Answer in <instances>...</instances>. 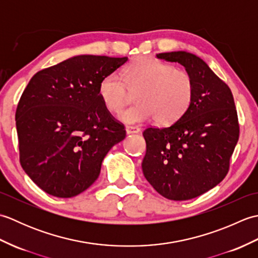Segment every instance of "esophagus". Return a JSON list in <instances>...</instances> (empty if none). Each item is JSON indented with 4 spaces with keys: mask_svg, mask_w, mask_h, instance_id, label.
<instances>
[{
    "mask_svg": "<svg viewBox=\"0 0 258 258\" xmlns=\"http://www.w3.org/2000/svg\"><path fill=\"white\" fill-rule=\"evenodd\" d=\"M141 128L138 127V126H126V133L127 134H136L140 133Z\"/></svg>",
    "mask_w": 258,
    "mask_h": 258,
    "instance_id": "1",
    "label": "esophagus"
}]
</instances>
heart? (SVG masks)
<instances>
[{
    "label": "heart",
    "mask_w": 258,
    "mask_h": 258,
    "mask_svg": "<svg viewBox=\"0 0 258 258\" xmlns=\"http://www.w3.org/2000/svg\"><path fill=\"white\" fill-rule=\"evenodd\" d=\"M135 92L134 105L119 114L127 124L152 117L161 125L171 124L187 111L194 95V81L184 70L153 57H140L126 67L120 78L115 73L104 76L98 84V96L104 107L118 113Z\"/></svg>",
    "instance_id": "obj_1"
}]
</instances>
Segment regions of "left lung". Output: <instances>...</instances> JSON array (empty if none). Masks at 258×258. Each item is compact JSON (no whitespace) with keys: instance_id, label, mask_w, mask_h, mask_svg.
<instances>
[{"instance_id":"left-lung-1","label":"left lung","mask_w":258,"mask_h":258,"mask_svg":"<svg viewBox=\"0 0 258 258\" xmlns=\"http://www.w3.org/2000/svg\"><path fill=\"white\" fill-rule=\"evenodd\" d=\"M177 62L194 81L193 100L176 122L145 128V178L165 199L187 201L221 183L239 138L234 97L228 85L199 56L187 52L160 53Z\"/></svg>"}]
</instances>
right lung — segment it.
<instances>
[{
    "label": "right lung",
    "instance_id": "add662e5",
    "mask_svg": "<svg viewBox=\"0 0 258 258\" xmlns=\"http://www.w3.org/2000/svg\"><path fill=\"white\" fill-rule=\"evenodd\" d=\"M127 57L80 55L33 76L15 113L22 168L47 194L70 199L97 179L104 157L126 136L104 107L98 84Z\"/></svg>",
    "mask_w": 258,
    "mask_h": 258
}]
</instances>
